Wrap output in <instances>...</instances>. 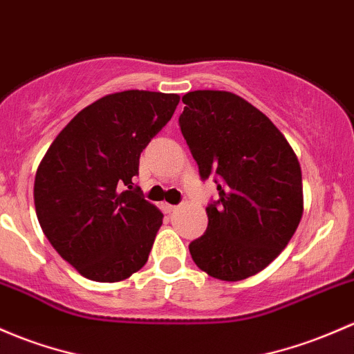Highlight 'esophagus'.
Returning a JSON list of instances; mask_svg holds the SVG:
<instances>
[{"label": "esophagus", "instance_id": "34e87169", "mask_svg": "<svg viewBox=\"0 0 354 354\" xmlns=\"http://www.w3.org/2000/svg\"><path fill=\"white\" fill-rule=\"evenodd\" d=\"M165 210L167 214H173V212L178 210V205H171V203H165Z\"/></svg>", "mask_w": 354, "mask_h": 354}]
</instances>
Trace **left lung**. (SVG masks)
I'll use <instances>...</instances> for the list:
<instances>
[{"label":"left lung","mask_w":354,"mask_h":354,"mask_svg":"<svg viewBox=\"0 0 354 354\" xmlns=\"http://www.w3.org/2000/svg\"><path fill=\"white\" fill-rule=\"evenodd\" d=\"M181 100V133L200 178L212 176L218 189L207 205L205 234L189 243V254L210 277L244 280L265 270L299 227V159L273 122L241 96L198 89Z\"/></svg>","instance_id":"obj_1"}]
</instances>
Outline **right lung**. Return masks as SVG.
I'll return each mask as SVG.
<instances>
[{"label": "right lung", "mask_w": 354, "mask_h": 354, "mask_svg": "<svg viewBox=\"0 0 354 354\" xmlns=\"http://www.w3.org/2000/svg\"><path fill=\"white\" fill-rule=\"evenodd\" d=\"M180 96L129 91L100 98L61 130L35 174L37 218L84 278L113 283L146 265L162 214L132 183L139 158Z\"/></svg>", "instance_id": "right-lung-1"}]
</instances>
